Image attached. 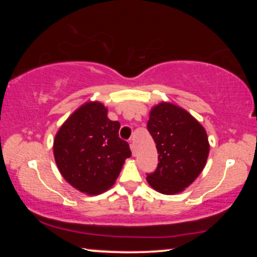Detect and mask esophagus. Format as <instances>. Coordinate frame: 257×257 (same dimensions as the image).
Listing matches in <instances>:
<instances>
[{"mask_svg": "<svg viewBox=\"0 0 257 257\" xmlns=\"http://www.w3.org/2000/svg\"><path fill=\"white\" fill-rule=\"evenodd\" d=\"M130 147H131L132 156H136V146H135V144H133L132 140H130Z\"/></svg>", "mask_w": 257, "mask_h": 257, "instance_id": "1", "label": "esophagus"}]
</instances>
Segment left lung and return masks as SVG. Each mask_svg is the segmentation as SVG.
<instances>
[{"instance_id":"8db88e82","label":"left lung","mask_w":257,"mask_h":257,"mask_svg":"<svg viewBox=\"0 0 257 257\" xmlns=\"http://www.w3.org/2000/svg\"><path fill=\"white\" fill-rule=\"evenodd\" d=\"M147 130L157 144L158 167L147 182L163 194L188 187L206 166L209 143L203 126L178 105L158 104L150 112Z\"/></svg>"}]
</instances>
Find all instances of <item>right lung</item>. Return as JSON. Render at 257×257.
Returning <instances> with one entry per match:
<instances>
[{
	"label": "right lung",
	"instance_id": "1",
	"mask_svg": "<svg viewBox=\"0 0 257 257\" xmlns=\"http://www.w3.org/2000/svg\"><path fill=\"white\" fill-rule=\"evenodd\" d=\"M119 121L107 118L99 101H87L66 119L54 140V157L62 177L89 195L107 191L131 157L119 138Z\"/></svg>",
	"mask_w": 257,
	"mask_h": 257
}]
</instances>
